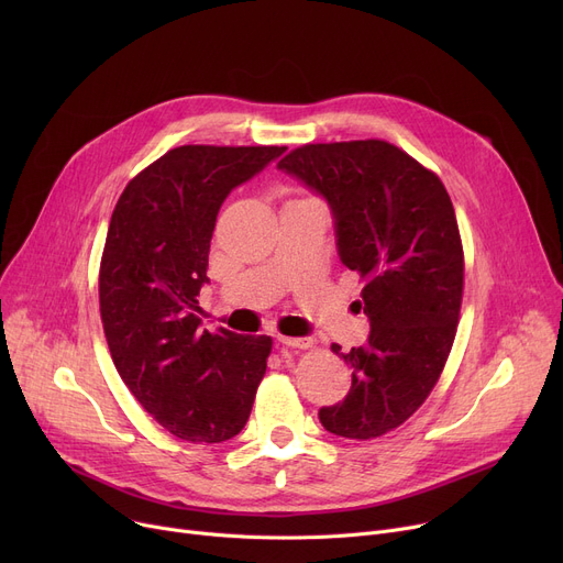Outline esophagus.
<instances>
[{
    "mask_svg": "<svg viewBox=\"0 0 563 563\" xmlns=\"http://www.w3.org/2000/svg\"><path fill=\"white\" fill-rule=\"evenodd\" d=\"M278 342L285 346H294V349H308L312 346L310 338H287V335H278Z\"/></svg>",
    "mask_w": 563,
    "mask_h": 563,
    "instance_id": "34e87169",
    "label": "esophagus"
}]
</instances>
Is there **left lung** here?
<instances>
[{
    "label": "left lung",
    "mask_w": 563,
    "mask_h": 563,
    "mask_svg": "<svg viewBox=\"0 0 563 563\" xmlns=\"http://www.w3.org/2000/svg\"><path fill=\"white\" fill-rule=\"evenodd\" d=\"M329 202L338 255L365 280V346L340 353L351 390L319 408L323 429L369 440L404 424L448 363L463 299V246L440 177L378 139L308 143L278 162Z\"/></svg>",
    "instance_id": "1"
}]
</instances>
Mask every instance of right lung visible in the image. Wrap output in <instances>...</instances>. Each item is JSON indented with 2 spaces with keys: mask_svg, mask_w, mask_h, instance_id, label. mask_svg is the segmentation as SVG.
Listing matches in <instances>:
<instances>
[{
  "mask_svg": "<svg viewBox=\"0 0 563 563\" xmlns=\"http://www.w3.org/2000/svg\"><path fill=\"white\" fill-rule=\"evenodd\" d=\"M285 153L280 145H180L143 168L111 214L100 314L113 365L175 438L240 433L266 372L272 338L200 329L198 294L228 194Z\"/></svg>",
  "mask_w": 563,
  "mask_h": 563,
  "instance_id": "right-lung-1",
  "label": "right lung"
}]
</instances>
